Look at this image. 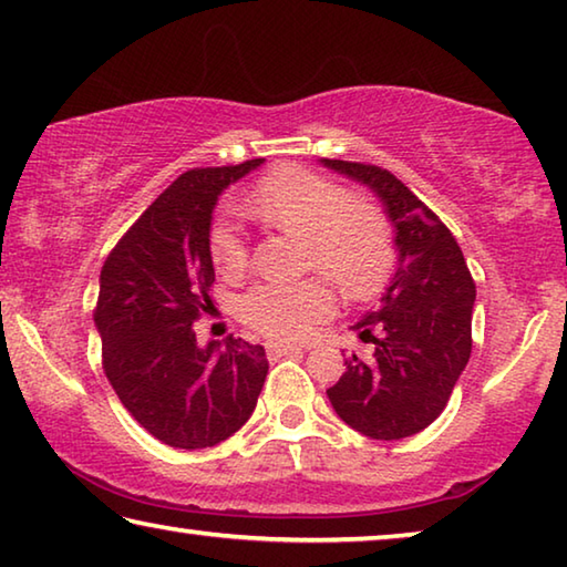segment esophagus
<instances>
[{
  "label": "esophagus",
  "instance_id": "34e87169",
  "mask_svg": "<svg viewBox=\"0 0 567 567\" xmlns=\"http://www.w3.org/2000/svg\"><path fill=\"white\" fill-rule=\"evenodd\" d=\"M292 352H302V348H297V344H282V342L267 344V358L270 360L285 358V354H292Z\"/></svg>",
  "mask_w": 567,
  "mask_h": 567
}]
</instances>
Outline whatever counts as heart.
<instances>
[{"mask_svg": "<svg viewBox=\"0 0 567 567\" xmlns=\"http://www.w3.org/2000/svg\"><path fill=\"white\" fill-rule=\"evenodd\" d=\"M252 209L267 225L307 237V265L338 285L350 300L378 292L395 265V237L382 209L370 199H352L338 182L305 167L267 175L252 195ZM217 270L235 277L249 262V237L235 215L217 217L209 233ZM334 310L324 280L257 282L239 300V315L265 338L307 340Z\"/></svg>", "mask_w": 567, "mask_h": 567, "instance_id": "obj_1", "label": "heart"}]
</instances>
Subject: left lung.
I'll return each mask as SVG.
<instances>
[{"instance_id": "8db88e82", "label": "left lung", "mask_w": 567, "mask_h": 567, "mask_svg": "<svg viewBox=\"0 0 567 567\" xmlns=\"http://www.w3.org/2000/svg\"><path fill=\"white\" fill-rule=\"evenodd\" d=\"M322 162L378 192L400 249L380 307L354 324L360 340L372 342V354H350L328 398L350 427L372 440L415 435L440 417L470 360L475 280L443 219L392 172Z\"/></svg>"}]
</instances>
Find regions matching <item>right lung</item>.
<instances>
[{
	"mask_svg": "<svg viewBox=\"0 0 567 567\" xmlns=\"http://www.w3.org/2000/svg\"><path fill=\"white\" fill-rule=\"evenodd\" d=\"M195 167L140 215L104 260L94 324L102 368L130 415L162 443L203 450L235 435L265 385L260 344L199 348L195 322L213 312V209L229 182L260 167Z\"/></svg>",
	"mask_w": 567,
	"mask_h": 567,
	"instance_id": "add662e5",
	"label": "right lung"
}]
</instances>
